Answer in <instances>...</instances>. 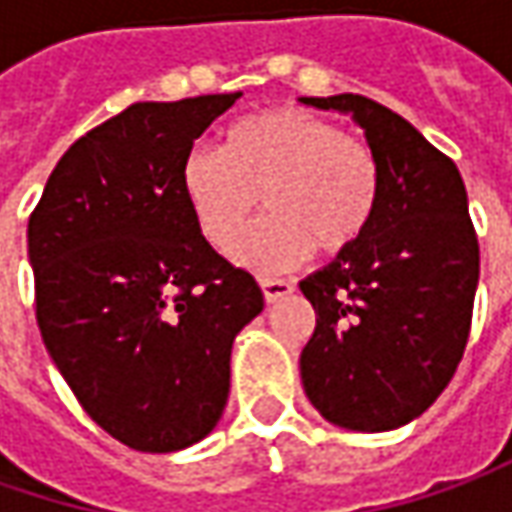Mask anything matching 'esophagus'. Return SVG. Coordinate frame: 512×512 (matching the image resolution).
<instances>
[{
  "label": "esophagus",
  "mask_w": 512,
  "mask_h": 512,
  "mask_svg": "<svg viewBox=\"0 0 512 512\" xmlns=\"http://www.w3.org/2000/svg\"><path fill=\"white\" fill-rule=\"evenodd\" d=\"M260 289H263V298H266V303H275V300L292 295V292H295V283H292V280H280V278H260Z\"/></svg>",
  "instance_id": "1"
}]
</instances>
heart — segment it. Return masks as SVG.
<instances>
[{"mask_svg":"<svg viewBox=\"0 0 512 512\" xmlns=\"http://www.w3.org/2000/svg\"><path fill=\"white\" fill-rule=\"evenodd\" d=\"M183 197L214 249H229L255 214L269 217L234 243L257 272L292 269L318 246L352 249L369 229L381 174L369 145L303 108H266L226 128L223 145L194 148L180 171Z\"/></svg>","mask_w":512,"mask_h":512,"instance_id":"obj_1","label":"heart"}]
</instances>
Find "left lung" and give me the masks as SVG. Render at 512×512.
<instances>
[{
	"label": "left lung",
	"instance_id": "1",
	"mask_svg": "<svg viewBox=\"0 0 512 512\" xmlns=\"http://www.w3.org/2000/svg\"><path fill=\"white\" fill-rule=\"evenodd\" d=\"M364 128L381 189L364 237L300 280L315 332L300 352L306 398L335 427L387 433L450 384L478 286V240L456 163L361 94L300 97Z\"/></svg>",
	"mask_w": 512,
	"mask_h": 512
}]
</instances>
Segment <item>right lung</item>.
<instances>
[{"mask_svg":"<svg viewBox=\"0 0 512 512\" xmlns=\"http://www.w3.org/2000/svg\"><path fill=\"white\" fill-rule=\"evenodd\" d=\"M237 97L128 105L62 154L28 220L45 349L82 410L140 453L212 433L234 338L263 312L255 278L209 246L180 186L194 140Z\"/></svg>","mask_w":512,"mask_h":512,"instance_id":"1","label":"right lung"}]
</instances>
